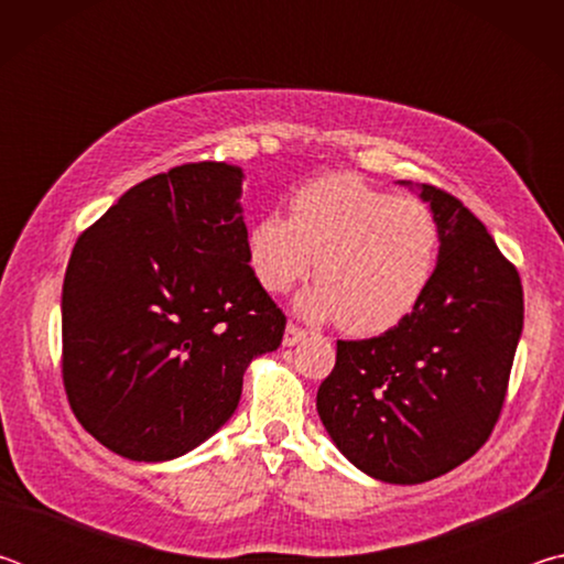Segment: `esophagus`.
Masks as SVG:
<instances>
[{
    "label": "esophagus",
    "instance_id": "obj_1",
    "mask_svg": "<svg viewBox=\"0 0 564 564\" xmlns=\"http://www.w3.org/2000/svg\"><path fill=\"white\" fill-rule=\"evenodd\" d=\"M305 338H308V333H305L299 326H293V323H289V326H285V333H283V346L293 348V346H299V343H303Z\"/></svg>",
    "mask_w": 564,
    "mask_h": 564
}]
</instances>
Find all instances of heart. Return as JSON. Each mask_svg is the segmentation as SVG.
<instances>
[{
	"label": "heart",
	"mask_w": 564,
	"mask_h": 564,
	"mask_svg": "<svg viewBox=\"0 0 564 564\" xmlns=\"http://www.w3.org/2000/svg\"><path fill=\"white\" fill-rule=\"evenodd\" d=\"M246 256L271 293L291 291L316 263L318 285L295 303L301 316L338 318L352 336H376L425 299L441 259V226L415 198L328 174L295 191L291 218L269 214L248 228Z\"/></svg>",
	"instance_id": "1"
}]
</instances>
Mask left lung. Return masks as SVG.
<instances>
[{"label":"left lung","instance_id":"obj_1","mask_svg":"<svg viewBox=\"0 0 564 564\" xmlns=\"http://www.w3.org/2000/svg\"><path fill=\"white\" fill-rule=\"evenodd\" d=\"M400 184L431 206L441 259L410 316L368 340H338L316 408L333 445L380 482L417 485L480 451L500 415L522 336L520 275L455 196Z\"/></svg>","mask_w":564,"mask_h":564}]
</instances>
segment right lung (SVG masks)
I'll list each match as a JSON object with an SVG mask.
<instances>
[{
    "label": "right lung",
    "mask_w": 564,
    "mask_h": 564,
    "mask_svg": "<svg viewBox=\"0 0 564 564\" xmlns=\"http://www.w3.org/2000/svg\"><path fill=\"white\" fill-rule=\"evenodd\" d=\"M243 169L202 161L129 188L76 241L62 289L64 388L84 431L137 463L228 423L285 316L246 256Z\"/></svg>",
    "instance_id": "1"
}]
</instances>
